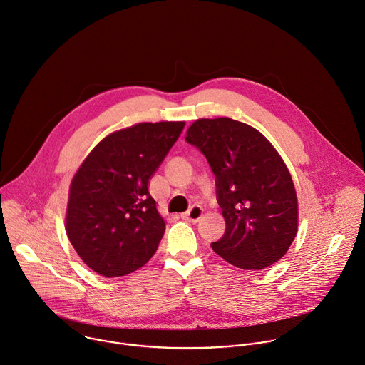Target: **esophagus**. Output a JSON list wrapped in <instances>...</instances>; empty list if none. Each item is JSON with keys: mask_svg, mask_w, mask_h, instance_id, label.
<instances>
[{"mask_svg": "<svg viewBox=\"0 0 365 365\" xmlns=\"http://www.w3.org/2000/svg\"><path fill=\"white\" fill-rule=\"evenodd\" d=\"M204 215V210L200 207V205H192L190 208V211H187L185 214H182V218L187 222H191V223H197L201 220V217Z\"/></svg>", "mask_w": 365, "mask_h": 365, "instance_id": "34e87169", "label": "esophagus"}]
</instances>
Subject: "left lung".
Here are the masks:
<instances>
[{"label":"left lung","instance_id":"8db88e82","mask_svg":"<svg viewBox=\"0 0 365 365\" xmlns=\"http://www.w3.org/2000/svg\"><path fill=\"white\" fill-rule=\"evenodd\" d=\"M185 140L205 155L215 175L226 232L212 250L246 270L282 259L298 233V197L267 138L232 118H202L188 128Z\"/></svg>","mask_w":365,"mask_h":365}]
</instances>
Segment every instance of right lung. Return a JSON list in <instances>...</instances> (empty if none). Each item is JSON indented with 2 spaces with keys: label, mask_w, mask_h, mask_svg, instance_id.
Returning a JSON list of instances; mask_svg holds the SVG:
<instances>
[{
  "label": "right lung",
  "mask_w": 365,
  "mask_h": 365,
  "mask_svg": "<svg viewBox=\"0 0 365 365\" xmlns=\"http://www.w3.org/2000/svg\"><path fill=\"white\" fill-rule=\"evenodd\" d=\"M185 126L140 122L105 136L73 175L64 227L79 257L106 277L147 263L165 232L148 184Z\"/></svg>",
  "instance_id": "add662e5"
}]
</instances>
